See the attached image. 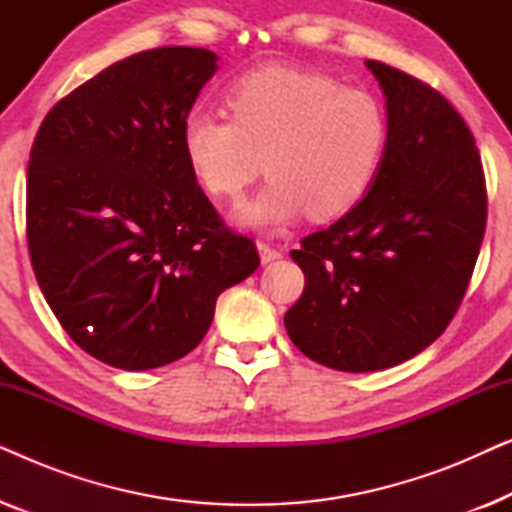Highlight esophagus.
Masks as SVG:
<instances>
[{
	"label": "esophagus",
	"mask_w": 512,
	"mask_h": 512,
	"mask_svg": "<svg viewBox=\"0 0 512 512\" xmlns=\"http://www.w3.org/2000/svg\"><path fill=\"white\" fill-rule=\"evenodd\" d=\"M256 247H258V254H261V263H272L277 261V258H282V251L272 247L270 242H258Z\"/></svg>",
	"instance_id": "esophagus-1"
}]
</instances>
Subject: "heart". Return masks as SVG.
<instances>
[{
  "label": "heart",
  "mask_w": 512,
  "mask_h": 512,
  "mask_svg": "<svg viewBox=\"0 0 512 512\" xmlns=\"http://www.w3.org/2000/svg\"><path fill=\"white\" fill-rule=\"evenodd\" d=\"M230 116L193 109L181 149L202 191L237 202L263 170L268 186L237 214L277 233L310 212L328 221L359 205L380 177L389 114L368 90L293 67L251 69L226 90Z\"/></svg>",
  "instance_id": "heart-1"
}]
</instances>
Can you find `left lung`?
Returning <instances> with one entry per match:
<instances>
[{
    "label": "left lung",
    "mask_w": 512,
    "mask_h": 512,
    "mask_svg": "<svg viewBox=\"0 0 512 512\" xmlns=\"http://www.w3.org/2000/svg\"><path fill=\"white\" fill-rule=\"evenodd\" d=\"M366 67L387 97V156L352 212L291 251L305 289L284 314L307 359L345 373L398 366L445 331L487 223L480 153L459 111L401 69Z\"/></svg>",
    "instance_id": "obj_1"
}]
</instances>
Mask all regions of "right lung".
I'll list each match as a JSON object with an SVG mask.
<instances>
[{"label":"right lung","instance_id":"obj_1","mask_svg":"<svg viewBox=\"0 0 512 512\" xmlns=\"http://www.w3.org/2000/svg\"><path fill=\"white\" fill-rule=\"evenodd\" d=\"M216 53L163 46L118 60L48 111L27 165L39 289L95 359L149 370L200 345L216 298L258 268L181 149Z\"/></svg>","mask_w":512,"mask_h":512}]
</instances>
